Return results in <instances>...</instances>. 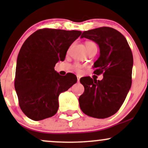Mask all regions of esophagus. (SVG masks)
<instances>
[{"label": "esophagus", "instance_id": "esophagus-1", "mask_svg": "<svg viewBox=\"0 0 148 148\" xmlns=\"http://www.w3.org/2000/svg\"><path fill=\"white\" fill-rule=\"evenodd\" d=\"M77 81L79 83V81H80V79H79V76H77Z\"/></svg>", "mask_w": 148, "mask_h": 148}]
</instances>
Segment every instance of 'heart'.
<instances>
[{"label": "heart", "mask_w": 148, "mask_h": 148, "mask_svg": "<svg viewBox=\"0 0 148 148\" xmlns=\"http://www.w3.org/2000/svg\"><path fill=\"white\" fill-rule=\"evenodd\" d=\"M85 45H86V49H87L88 51L90 49H91L92 47H95V46H96V45L94 43V42H91V41H87V42H86V43H85ZM74 70L76 71V72H81V69H82V66H81L80 64L76 63V64H74Z\"/></svg>", "instance_id": "obj_1"}]
</instances>
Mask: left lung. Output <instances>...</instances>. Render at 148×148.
<instances>
[{
    "label": "left lung",
    "instance_id": "8db88e82",
    "mask_svg": "<svg viewBox=\"0 0 148 148\" xmlns=\"http://www.w3.org/2000/svg\"><path fill=\"white\" fill-rule=\"evenodd\" d=\"M81 38L95 42L100 56L94 63V74H103L101 81L90 76L80 79L84 92L79 98L85 114L106 118L120 109L132 86L133 55L125 36L114 28L101 27L84 31Z\"/></svg>",
    "mask_w": 148,
    "mask_h": 148
}]
</instances>
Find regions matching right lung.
I'll list each match as a JSON object with an SVG mask.
<instances>
[{
  "label": "right lung",
  "mask_w": 148,
  "mask_h": 148,
  "mask_svg": "<svg viewBox=\"0 0 148 148\" xmlns=\"http://www.w3.org/2000/svg\"><path fill=\"white\" fill-rule=\"evenodd\" d=\"M78 30L43 28L22 45L16 60L14 88L18 104L35 121L50 118L58 109V97L77 81L76 75L61 76L54 69L63 61L70 45L81 35Z\"/></svg>",
  "instance_id": "add662e5"
}]
</instances>
